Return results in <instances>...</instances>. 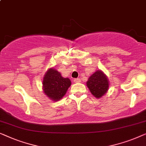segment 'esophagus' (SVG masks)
<instances>
[{
    "label": "esophagus",
    "instance_id": "obj_1",
    "mask_svg": "<svg viewBox=\"0 0 146 146\" xmlns=\"http://www.w3.org/2000/svg\"><path fill=\"white\" fill-rule=\"evenodd\" d=\"M74 82H75V83H80V82H81V79H79V78H77V79H74Z\"/></svg>",
    "mask_w": 146,
    "mask_h": 146
}]
</instances>
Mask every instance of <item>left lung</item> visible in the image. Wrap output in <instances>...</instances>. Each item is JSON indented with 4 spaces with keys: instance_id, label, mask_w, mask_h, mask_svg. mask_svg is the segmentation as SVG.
Segmentation results:
<instances>
[{
    "instance_id": "left-lung-1",
    "label": "left lung",
    "mask_w": 146,
    "mask_h": 146,
    "mask_svg": "<svg viewBox=\"0 0 146 146\" xmlns=\"http://www.w3.org/2000/svg\"><path fill=\"white\" fill-rule=\"evenodd\" d=\"M87 86L93 96L99 98L104 95L109 87L108 78L102 71L98 70L89 78Z\"/></svg>"
}]
</instances>
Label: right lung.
<instances>
[{"instance_id":"1","label":"right lung","mask_w":146,"mask_h":146,"mask_svg":"<svg viewBox=\"0 0 146 146\" xmlns=\"http://www.w3.org/2000/svg\"><path fill=\"white\" fill-rule=\"evenodd\" d=\"M43 90L50 99L55 101L61 99L71 86L68 78H64L54 68L49 69L43 79Z\"/></svg>"}]
</instances>
